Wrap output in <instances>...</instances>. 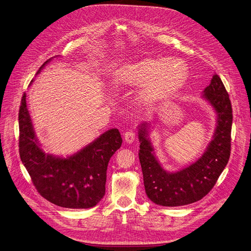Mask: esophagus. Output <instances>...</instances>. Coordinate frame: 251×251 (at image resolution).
Returning a JSON list of instances; mask_svg holds the SVG:
<instances>
[{"label": "esophagus", "mask_w": 251, "mask_h": 251, "mask_svg": "<svg viewBox=\"0 0 251 251\" xmlns=\"http://www.w3.org/2000/svg\"><path fill=\"white\" fill-rule=\"evenodd\" d=\"M125 141L126 142V143H128V144H130V143H132L134 140H135V137H136V133H135V131H133V130H128V131H126V133H125Z\"/></svg>", "instance_id": "esophagus-1"}]
</instances>
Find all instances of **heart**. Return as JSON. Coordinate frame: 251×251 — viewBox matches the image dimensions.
<instances>
[{"instance_id":"1","label":"heart","mask_w":251,"mask_h":251,"mask_svg":"<svg viewBox=\"0 0 251 251\" xmlns=\"http://www.w3.org/2000/svg\"><path fill=\"white\" fill-rule=\"evenodd\" d=\"M187 76L184 64L176 59H145L128 64L121 69L117 81L126 85H145L139 98L142 103L150 105L174 95ZM94 109L98 103L94 104Z\"/></svg>"}]
</instances>
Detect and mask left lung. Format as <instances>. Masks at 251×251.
I'll list each match as a JSON object with an SVG mask.
<instances>
[{
    "label": "left lung",
    "instance_id": "1",
    "mask_svg": "<svg viewBox=\"0 0 251 251\" xmlns=\"http://www.w3.org/2000/svg\"><path fill=\"white\" fill-rule=\"evenodd\" d=\"M203 93V98L217 114V126L203 155L188 167L175 173L165 171L156 159L148 138L149 125L144 123L138 126V156L145 192L155 204L175 207L202 199L213 188L228 162L232 110L228 94L218 75H213Z\"/></svg>",
    "mask_w": 251,
    "mask_h": 251
}]
</instances>
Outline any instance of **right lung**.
I'll return each instance as SVG.
<instances>
[{
    "instance_id": "1",
    "label": "right lung",
    "mask_w": 251,
    "mask_h": 251,
    "mask_svg": "<svg viewBox=\"0 0 251 251\" xmlns=\"http://www.w3.org/2000/svg\"><path fill=\"white\" fill-rule=\"evenodd\" d=\"M49 62L46 61L38 73ZM19 125L21 159L40 195L65 208L86 209L97 205L105 195L108 163L122 146L120 131L111 128L67 158L46 154L36 138L25 93L20 107Z\"/></svg>"
}]
</instances>
